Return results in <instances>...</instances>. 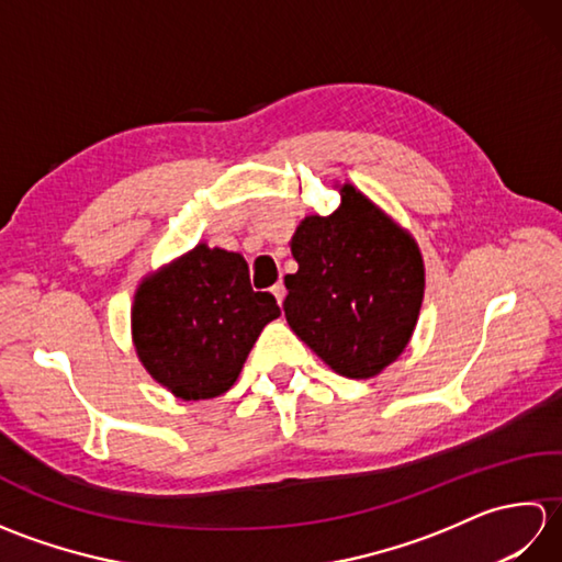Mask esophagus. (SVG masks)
Segmentation results:
<instances>
[{"instance_id": "34e87169", "label": "esophagus", "mask_w": 562, "mask_h": 562, "mask_svg": "<svg viewBox=\"0 0 562 562\" xmlns=\"http://www.w3.org/2000/svg\"><path fill=\"white\" fill-rule=\"evenodd\" d=\"M270 292H272L274 300H278V304H282V300H284V292H288V290H284V284H282V282H278V284H272Z\"/></svg>"}]
</instances>
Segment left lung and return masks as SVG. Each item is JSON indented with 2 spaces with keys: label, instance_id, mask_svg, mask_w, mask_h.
<instances>
[{
  "label": "left lung",
  "instance_id": "obj_1",
  "mask_svg": "<svg viewBox=\"0 0 562 562\" xmlns=\"http://www.w3.org/2000/svg\"><path fill=\"white\" fill-rule=\"evenodd\" d=\"M340 207L308 214L292 236L300 262L284 274L282 308L290 328L348 379H372L408 345L425 294V266L415 238L355 186L340 188Z\"/></svg>",
  "mask_w": 562,
  "mask_h": 562
}]
</instances>
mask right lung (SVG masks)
I'll return each mask as SVG.
<instances>
[{
	"instance_id": "right-lung-1",
	"label": "right lung",
	"mask_w": 562,
	"mask_h": 562,
	"mask_svg": "<svg viewBox=\"0 0 562 562\" xmlns=\"http://www.w3.org/2000/svg\"><path fill=\"white\" fill-rule=\"evenodd\" d=\"M280 316L254 292L244 256L198 244L147 274L133 304V342L151 379L183 401L229 391L260 330Z\"/></svg>"
}]
</instances>
